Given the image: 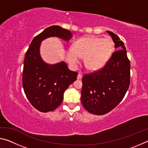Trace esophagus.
<instances>
[{"instance_id":"esophagus-1","label":"esophagus","mask_w":148,"mask_h":148,"mask_svg":"<svg viewBox=\"0 0 148 148\" xmlns=\"http://www.w3.org/2000/svg\"><path fill=\"white\" fill-rule=\"evenodd\" d=\"M82 73L79 72L78 74H77V79H82Z\"/></svg>"}]
</instances>
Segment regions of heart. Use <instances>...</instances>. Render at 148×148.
<instances>
[{
	"label": "heart",
	"instance_id": "b5f03b06",
	"mask_svg": "<svg viewBox=\"0 0 148 148\" xmlns=\"http://www.w3.org/2000/svg\"><path fill=\"white\" fill-rule=\"evenodd\" d=\"M114 49V45L110 38H99L86 36L77 39L73 47H69L65 51L66 61L76 67L84 57V64L90 71H97L102 68Z\"/></svg>",
	"mask_w": 148,
	"mask_h": 148
}]
</instances>
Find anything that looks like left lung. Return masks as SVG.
Listing matches in <instances>:
<instances>
[{
	"mask_svg": "<svg viewBox=\"0 0 148 148\" xmlns=\"http://www.w3.org/2000/svg\"><path fill=\"white\" fill-rule=\"evenodd\" d=\"M119 49L112 53L102 69L82 77L81 101L87 111L95 115L108 113L119 104L129 89L131 64L123 41L108 31Z\"/></svg>",
	"mask_w": 148,
	"mask_h": 148,
	"instance_id": "obj_1",
	"label": "left lung"
}]
</instances>
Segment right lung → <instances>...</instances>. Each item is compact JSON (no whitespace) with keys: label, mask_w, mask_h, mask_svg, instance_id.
Masks as SVG:
<instances>
[{"label":"right lung","mask_w":148,"mask_h":148,"mask_svg":"<svg viewBox=\"0 0 148 148\" xmlns=\"http://www.w3.org/2000/svg\"><path fill=\"white\" fill-rule=\"evenodd\" d=\"M57 36L68 41L70 31L58 25L47 27L32 40L24 60L23 87L32 106L41 112L53 111L62 103L63 94L77 78V72L69 69L64 62L49 65L42 61L39 53L41 41Z\"/></svg>","instance_id":"right-lung-1"}]
</instances>
